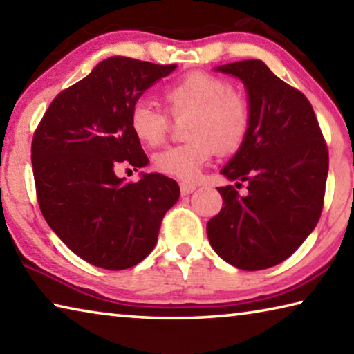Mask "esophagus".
<instances>
[{
	"label": "esophagus",
	"mask_w": 354,
	"mask_h": 354,
	"mask_svg": "<svg viewBox=\"0 0 354 354\" xmlns=\"http://www.w3.org/2000/svg\"><path fill=\"white\" fill-rule=\"evenodd\" d=\"M179 189H181V195H183V196H185V195L192 194V192H194V190H196V184H194V183H187V181H183L181 184H179Z\"/></svg>",
	"instance_id": "34e87169"
}]
</instances>
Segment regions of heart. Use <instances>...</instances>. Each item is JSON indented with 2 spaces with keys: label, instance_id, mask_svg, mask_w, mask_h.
Listing matches in <instances>:
<instances>
[{
  "label": "heart",
  "instance_id": "obj_1",
  "mask_svg": "<svg viewBox=\"0 0 354 354\" xmlns=\"http://www.w3.org/2000/svg\"><path fill=\"white\" fill-rule=\"evenodd\" d=\"M162 101L171 118L184 122L185 140L154 156V169L162 175L192 181L220 154L239 151L251 128V106L243 92L232 88L225 77L209 71H192L162 91ZM145 101H137L129 113L136 139L148 148L167 140L171 120Z\"/></svg>",
  "mask_w": 354,
  "mask_h": 354
}]
</instances>
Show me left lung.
<instances>
[{
  "label": "left lung",
  "instance_id": "8db88e82",
  "mask_svg": "<svg viewBox=\"0 0 354 354\" xmlns=\"http://www.w3.org/2000/svg\"><path fill=\"white\" fill-rule=\"evenodd\" d=\"M241 77L248 92L251 128L221 175L248 184L218 187L223 207L207 221L209 242L241 270L286 261L319 221L325 203L328 147L309 100L248 59L217 68Z\"/></svg>",
  "mask_w": 354,
  "mask_h": 354
}]
</instances>
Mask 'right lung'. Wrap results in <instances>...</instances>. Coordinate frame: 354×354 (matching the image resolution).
I'll list each match as a JSON object with an SVG mask.
<instances>
[{
    "mask_svg": "<svg viewBox=\"0 0 354 354\" xmlns=\"http://www.w3.org/2000/svg\"><path fill=\"white\" fill-rule=\"evenodd\" d=\"M176 65L113 56L51 101L34 131L32 173L41 215L57 237L106 270L134 267L151 253L165 212L179 198L160 173L124 183L115 170L148 164L129 113Z\"/></svg>",
    "mask_w": 354,
    "mask_h": 354,
    "instance_id": "1",
    "label": "right lung"
}]
</instances>
